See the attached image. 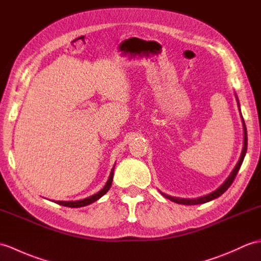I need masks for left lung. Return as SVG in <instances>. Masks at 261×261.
Instances as JSON below:
<instances>
[{
    "label": "left lung",
    "instance_id": "8db88e82",
    "mask_svg": "<svg viewBox=\"0 0 261 261\" xmlns=\"http://www.w3.org/2000/svg\"><path fill=\"white\" fill-rule=\"evenodd\" d=\"M239 105V103H238ZM240 108V107H239ZM242 121H244V119H242ZM244 133H245V137H244V149H242V152H241V156L240 159L237 163V166H236V168L233 169V171L231 172V174L229 175V178L225 181V184H223L219 189H217L216 191L211 192L210 195H207L204 197H200V198H197V199H181V198H174V197H171V196H168V195H165V193H162L163 197H166L167 199L171 200V201L175 202V203H179V204H187V205H192V204H200V203H204V202H208V201H211V200H214L218 197H220L223 192H225L228 188L232 185L233 180L236 178V175H237L239 169L242 165V161H244L245 159V155H246V152H247V129H246V124H245V121H244Z\"/></svg>",
    "mask_w": 261,
    "mask_h": 261
}]
</instances>
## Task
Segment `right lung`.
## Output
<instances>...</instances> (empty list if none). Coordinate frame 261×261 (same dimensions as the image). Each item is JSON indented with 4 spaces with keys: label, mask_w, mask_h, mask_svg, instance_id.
Masks as SVG:
<instances>
[{
    "label": "right lung",
    "mask_w": 261,
    "mask_h": 261,
    "mask_svg": "<svg viewBox=\"0 0 261 261\" xmlns=\"http://www.w3.org/2000/svg\"><path fill=\"white\" fill-rule=\"evenodd\" d=\"M113 171H114V168L111 170L110 173V177H109V180L107 181V184L105 186V188L101 191H99L98 193H95V195L91 196L89 198H86L83 200H79V201H56L58 204H61L64 205V207H70V208H80V207H84V205H88L90 203H92L96 200L100 199L103 195H106V193L109 191V189L111 188L112 185V179H113Z\"/></svg>",
    "instance_id": "1"
}]
</instances>
